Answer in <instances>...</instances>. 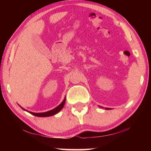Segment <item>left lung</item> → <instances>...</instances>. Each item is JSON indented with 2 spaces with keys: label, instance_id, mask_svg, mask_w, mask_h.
<instances>
[{
  "label": "left lung",
  "instance_id": "left-lung-1",
  "mask_svg": "<svg viewBox=\"0 0 151 151\" xmlns=\"http://www.w3.org/2000/svg\"><path fill=\"white\" fill-rule=\"evenodd\" d=\"M105 109H106V110H108V109H110V108H106Z\"/></svg>",
  "mask_w": 151,
  "mask_h": 151
}]
</instances>
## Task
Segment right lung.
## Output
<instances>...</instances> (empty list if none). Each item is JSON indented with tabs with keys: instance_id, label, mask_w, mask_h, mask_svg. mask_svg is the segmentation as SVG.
I'll return each mask as SVG.
<instances>
[{
	"instance_id": "1",
	"label": "right lung",
	"mask_w": 151,
	"mask_h": 151,
	"mask_svg": "<svg viewBox=\"0 0 151 151\" xmlns=\"http://www.w3.org/2000/svg\"><path fill=\"white\" fill-rule=\"evenodd\" d=\"M65 98L63 99V101H62V103H61L59 106H58L56 108H55L53 110H51L49 111H46V112H43V113H34V112H31V111H28L29 113H30L31 114H32L35 116H37V117H49V116H52V115H55L56 114H57L58 112H59L63 108L64 104H65ZM21 108H22L21 106ZM23 109V108H22ZM24 110V109H23Z\"/></svg>"
}]
</instances>
